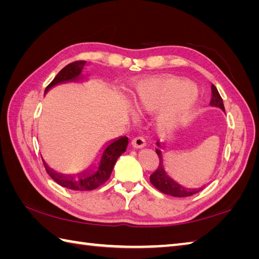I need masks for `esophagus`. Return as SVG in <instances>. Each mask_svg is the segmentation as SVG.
Segmentation results:
<instances>
[{"mask_svg":"<svg viewBox=\"0 0 259 259\" xmlns=\"http://www.w3.org/2000/svg\"><path fill=\"white\" fill-rule=\"evenodd\" d=\"M131 145H133L134 148L139 149V148H144L146 146V140L142 137H135L133 141H131Z\"/></svg>","mask_w":259,"mask_h":259,"instance_id":"1","label":"esophagus"}]
</instances>
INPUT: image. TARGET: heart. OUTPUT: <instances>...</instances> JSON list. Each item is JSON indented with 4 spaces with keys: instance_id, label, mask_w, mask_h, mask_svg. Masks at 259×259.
<instances>
[{
    "instance_id": "b5f03b06",
    "label": "heart",
    "mask_w": 259,
    "mask_h": 259,
    "mask_svg": "<svg viewBox=\"0 0 259 259\" xmlns=\"http://www.w3.org/2000/svg\"><path fill=\"white\" fill-rule=\"evenodd\" d=\"M195 88L189 81L170 75L140 80L134 88L133 106L139 113H153L156 126L162 134L183 125L196 110Z\"/></svg>"
}]
</instances>
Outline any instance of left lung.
Returning a JSON list of instances; mask_svg holds the SVG:
<instances>
[{"instance_id":"left-lung-1","label":"left lung","mask_w":259,"mask_h":259,"mask_svg":"<svg viewBox=\"0 0 259 259\" xmlns=\"http://www.w3.org/2000/svg\"><path fill=\"white\" fill-rule=\"evenodd\" d=\"M210 106L216 107L222 109L223 111L225 112V107H224V102L223 99L219 95V92L217 90V88L214 87L213 84H211V100H210ZM157 146L159 148H162L163 146H161L159 142H157ZM157 155L159 157V164L156 169V171L153 172L152 175H150V183L152 184V186L157 188L159 191H161L162 194H166L169 196L172 197H189L197 194L201 190L200 189H188L185 188V187L180 186L179 184L176 183L174 179H171L167 175V172L164 171L163 168V159H162V152L160 149H156Z\"/></svg>"}]
</instances>
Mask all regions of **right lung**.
Returning a JSON list of instances; mask_svg holds the SVG:
<instances>
[{
  "mask_svg": "<svg viewBox=\"0 0 259 259\" xmlns=\"http://www.w3.org/2000/svg\"><path fill=\"white\" fill-rule=\"evenodd\" d=\"M85 63V61H75L65 65V67L56 75V78L52 80L51 83L46 88L45 95L52 87L59 83L81 80L83 78V76L81 75V72ZM128 142L129 140L126 137H120V138L110 142V145L102 152L98 168L96 170H85V171L76 176V178L74 176H64L62 174L56 172L48 166L43 159L42 160L43 163H45V167L49 176H50V177L60 186L72 190H93L103 185L110 178V175L112 172L115 161H117L118 158L125 151Z\"/></svg>",
  "mask_w": 259,
  "mask_h": 259,
  "instance_id": "1",
  "label": "right lung"
}]
</instances>
